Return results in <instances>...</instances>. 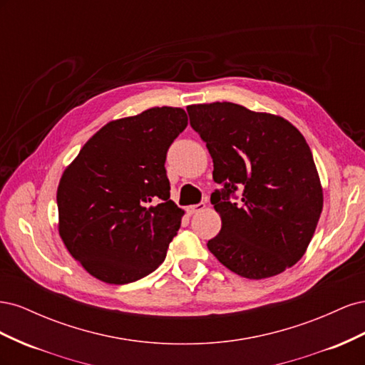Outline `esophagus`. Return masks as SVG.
<instances>
[{
	"mask_svg": "<svg viewBox=\"0 0 365 365\" xmlns=\"http://www.w3.org/2000/svg\"><path fill=\"white\" fill-rule=\"evenodd\" d=\"M204 208H205V202H200V204H195V205L187 207V212H189L190 215H195V213L202 212Z\"/></svg>",
	"mask_w": 365,
	"mask_h": 365,
	"instance_id": "1",
	"label": "esophagus"
}]
</instances>
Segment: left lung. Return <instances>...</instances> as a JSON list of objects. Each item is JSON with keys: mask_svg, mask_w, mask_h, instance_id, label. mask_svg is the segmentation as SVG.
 Instances as JSON below:
<instances>
[{"mask_svg": "<svg viewBox=\"0 0 365 365\" xmlns=\"http://www.w3.org/2000/svg\"><path fill=\"white\" fill-rule=\"evenodd\" d=\"M192 128L207 143L212 193L222 220L208 250L250 280L274 277L300 260L323 212V185L312 152L288 120L231 102L189 105ZM242 189L239 205L227 197Z\"/></svg>", "mask_w": 365, "mask_h": 365, "instance_id": "1", "label": "left lung"}]
</instances>
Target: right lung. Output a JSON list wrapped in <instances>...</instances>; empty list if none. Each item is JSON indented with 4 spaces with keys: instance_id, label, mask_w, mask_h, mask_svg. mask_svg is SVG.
<instances>
[{
    "instance_id": "1",
    "label": "right lung",
    "mask_w": 365,
    "mask_h": 365,
    "mask_svg": "<svg viewBox=\"0 0 365 365\" xmlns=\"http://www.w3.org/2000/svg\"><path fill=\"white\" fill-rule=\"evenodd\" d=\"M187 125L184 109L172 106L113 120L63 170L59 236L93 277L125 284L163 263L184 216L170 200L165 153Z\"/></svg>"
}]
</instances>
